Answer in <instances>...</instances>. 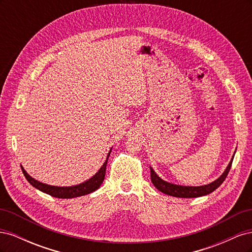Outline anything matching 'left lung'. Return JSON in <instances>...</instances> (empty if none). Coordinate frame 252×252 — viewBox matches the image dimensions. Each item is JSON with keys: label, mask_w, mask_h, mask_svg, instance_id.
<instances>
[{"label": "left lung", "mask_w": 252, "mask_h": 252, "mask_svg": "<svg viewBox=\"0 0 252 252\" xmlns=\"http://www.w3.org/2000/svg\"><path fill=\"white\" fill-rule=\"evenodd\" d=\"M234 157V155H233ZM233 157L231 158L230 163L228 164L226 170L224 171V173L220 175V177L216 180L215 182L210 183L208 185H204V186H197V187H193V186H180V185H174L171 184V183L165 182L162 179H159L157 173L154 171V169L150 167V178H151V182L152 184L156 186L157 189H158L159 191L168 194L171 196H175V197H199V196H203L206 194H209L211 192L215 191V190L222 185V183L225 181L226 177L228 175V172H229L230 168H231V164L233 161Z\"/></svg>", "instance_id": "left-lung-1"}]
</instances>
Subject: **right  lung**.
<instances>
[{"label":"right lung","mask_w":252,"mask_h":252,"mask_svg":"<svg viewBox=\"0 0 252 252\" xmlns=\"http://www.w3.org/2000/svg\"><path fill=\"white\" fill-rule=\"evenodd\" d=\"M109 155H110V152L108 154V157H107V158H106V161L100 168V170H98L93 178L89 179L86 182L82 183V184L71 186V187H57V186H50L47 184H43V183L36 181L30 177V175L24 170V168H23L22 166H21V168H22L23 173H24V175H25L26 180L36 189H39V190H41V191L47 193L51 196L58 197V199H72V197L82 196V195L91 193V192L95 191L96 189H98V187L101 186V184L104 181V178H105L106 166H107Z\"/></svg>","instance_id":"right-lung-1"}]
</instances>
